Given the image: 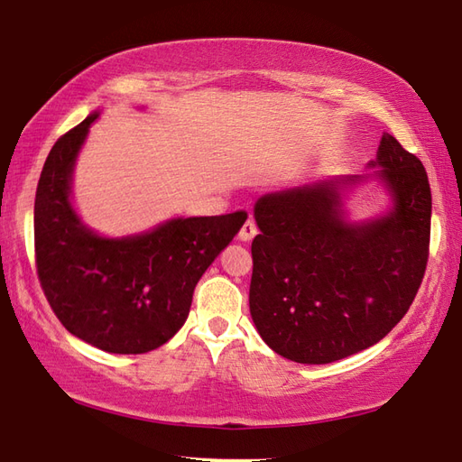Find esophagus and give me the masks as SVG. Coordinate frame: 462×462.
<instances>
[{"label": "esophagus", "mask_w": 462, "mask_h": 462, "mask_svg": "<svg viewBox=\"0 0 462 462\" xmlns=\"http://www.w3.org/2000/svg\"><path fill=\"white\" fill-rule=\"evenodd\" d=\"M255 235H257V227H255V223L254 221H247L245 225H243V227H241V231H239V235H237V237H239V241H251V239H254L255 237Z\"/></svg>", "instance_id": "1"}]
</instances>
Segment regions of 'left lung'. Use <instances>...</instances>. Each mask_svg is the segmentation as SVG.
<instances>
[{
    "instance_id": "left-lung-1",
    "label": "left lung",
    "mask_w": 462,
    "mask_h": 462,
    "mask_svg": "<svg viewBox=\"0 0 462 462\" xmlns=\"http://www.w3.org/2000/svg\"><path fill=\"white\" fill-rule=\"evenodd\" d=\"M370 172L261 195L251 243L249 311L261 339L300 364H329L378 344L416 298L430 241L422 162L384 133ZM374 180L384 212L352 220L346 199Z\"/></svg>"
}]
</instances>
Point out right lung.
Masks as SVG:
<instances>
[{
    "mask_svg": "<svg viewBox=\"0 0 462 462\" xmlns=\"http://www.w3.org/2000/svg\"><path fill=\"white\" fill-rule=\"evenodd\" d=\"M94 110L43 164L33 237L42 290L69 334L110 354H144L187 321L197 282L229 245L247 213L172 217L149 231L108 237L82 221L72 185Z\"/></svg>",
    "mask_w": 462,
    "mask_h": 462,
    "instance_id": "add662e5",
    "label": "right lung"
}]
</instances>
